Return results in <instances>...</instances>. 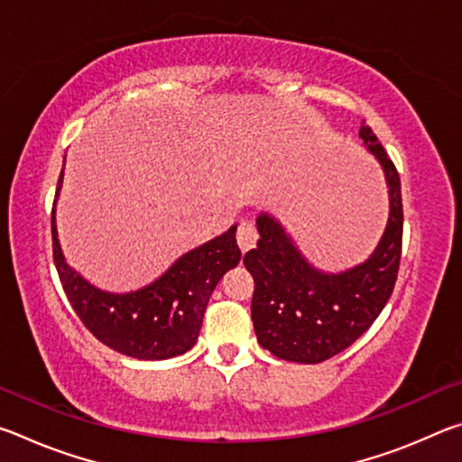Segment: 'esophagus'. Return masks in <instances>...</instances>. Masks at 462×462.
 Masks as SVG:
<instances>
[{
    "instance_id": "1",
    "label": "esophagus",
    "mask_w": 462,
    "mask_h": 462,
    "mask_svg": "<svg viewBox=\"0 0 462 462\" xmlns=\"http://www.w3.org/2000/svg\"><path fill=\"white\" fill-rule=\"evenodd\" d=\"M256 240H259V232H256L254 224L253 222H240L238 224V232H236V242L242 253H246V250L253 248L256 245Z\"/></svg>"
}]
</instances>
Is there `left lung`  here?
Wrapping results in <instances>:
<instances>
[{
	"label": "left lung",
	"instance_id": "obj_1",
	"mask_svg": "<svg viewBox=\"0 0 462 462\" xmlns=\"http://www.w3.org/2000/svg\"><path fill=\"white\" fill-rule=\"evenodd\" d=\"M358 136L377 156L389 187V222L371 259L338 275L319 273L267 214L256 220V248L245 254L254 279L250 316L256 338L283 361L316 365L342 353L369 330L393 293L403 238L400 173L371 126L363 122Z\"/></svg>",
	"mask_w": 462,
	"mask_h": 462
}]
</instances>
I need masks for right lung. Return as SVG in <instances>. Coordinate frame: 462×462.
I'll list each match as a JSON object with an SVG mask.
<instances>
[{
    "mask_svg": "<svg viewBox=\"0 0 462 462\" xmlns=\"http://www.w3.org/2000/svg\"><path fill=\"white\" fill-rule=\"evenodd\" d=\"M62 173L59 177V187ZM59 187L57 195L59 198ZM52 259L67 300L85 328L106 346L118 353L162 361L183 355L198 340L209 295L240 263L236 226L222 236L183 254L152 285L132 293H106L89 285L69 267L60 253L52 206Z\"/></svg>",
    "mask_w": 462,
    "mask_h": 462,
    "instance_id": "add662e5",
    "label": "right lung"
}]
</instances>
